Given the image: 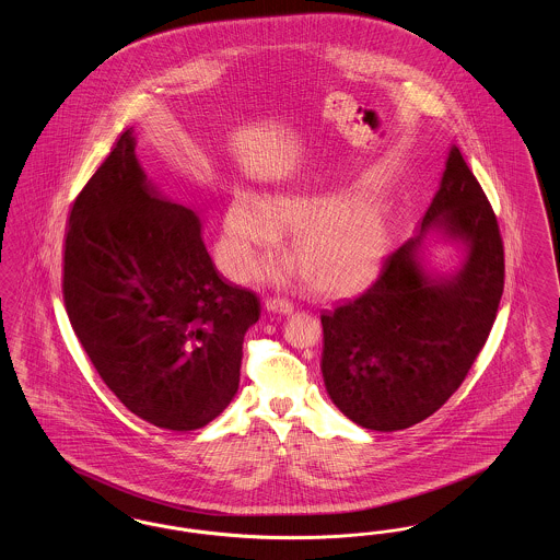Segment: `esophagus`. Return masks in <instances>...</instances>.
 <instances>
[{
  "label": "esophagus",
  "instance_id": "34e87169",
  "mask_svg": "<svg viewBox=\"0 0 560 560\" xmlns=\"http://www.w3.org/2000/svg\"><path fill=\"white\" fill-rule=\"evenodd\" d=\"M267 306L272 313H279V315H292L293 311H295L293 300L283 298V295H272V298H268Z\"/></svg>",
  "mask_w": 560,
  "mask_h": 560
}]
</instances>
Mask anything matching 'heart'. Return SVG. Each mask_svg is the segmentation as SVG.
Instances as JSON below:
<instances>
[{"label": "heart", "instance_id": "heart-1", "mask_svg": "<svg viewBox=\"0 0 560 560\" xmlns=\"http://www.w3.org/2000/svg\"><path fill=\"white\" fill-rule=\"evenodd\" d=\"M365 185L302 183L267 201L243 197L231 212V233L247 272H260L295 233L293 258L315 292L342 295L368 285L388 256L393 220Z\"/></svg>", "mask_w": 560, "mask_h": 560}]
</instances>
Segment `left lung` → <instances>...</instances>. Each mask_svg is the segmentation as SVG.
I'll use <instances>...</instances> for the list:
<instances>
[{
	"mask_svg": "<svg viewBox=\"0 0 560 560\" xmlns=\"http://www.w3.org/2000/svg\"><path fill=\"white\" fill-rule=\"evenodd\" d=\"M420 226L365 292L320 315L329 397L354 424L380 432L413 427L445 405L485 347L504 292L498 218L455 144ZM428 228L469 249L450 278H430L417 260Z\"/></svg>",
	"mask_w": 560,
	"mask_h": 560,
	"instance_id": "left-lung-1",
	"label": "left lung"
}]
</instances>
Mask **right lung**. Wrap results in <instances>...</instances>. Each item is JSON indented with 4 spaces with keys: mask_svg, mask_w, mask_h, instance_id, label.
<instances>
[{
    "mask_svg": "<svg viewBox=\"0 0 560 560\" xmlns=\"http://www.w3.org/2000/svg\"><path fill=\"white\" fill-rule=\"evenodd\" d=\"M133 149L130 128L73 203L65 306L117 399L153 427L195 430L240 388L260 298L218 272L197 213L161 199Z\"/></svg>",
    "mask_w": 560,
    "mask_h": 560,
    "instance_id": "add662e5",
    "label": "right lung"
}]
</instances>
